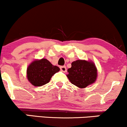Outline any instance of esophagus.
I'll return each mask as SVG.
<instances>
[{
	"mask_svg": "<svg viewBox=\"0 0 127 127\" xmlns=\"http://www.w3.org/2000/svg\"><path fill=\"white\" fill-rule=\"evenodd\" d=\"M60 70H61V71L63 72H66V70H67L66 67H65V65H64V66H61Z\"/></svg>",
	"mask_w": 127,
	"mask_h": 127,
	"instance_id": "esophagus-1",
	"label": "esophagus"
}]
</instances>
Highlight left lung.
Here are the masks:
<instances>
[{
  "label": "left lung",
  "mask_w": 127,
  "mask_h": 127,
  "mask_svg": "<svg viewBox=\"0 0 127 127\" xmlns=\"http://www.w3.org/2000/svg\"><path fill=\"white\" fill-rule=\"evenodd\" d=\"M67 72V77L70 82L79 88L94 84L97 78V68L91 60H76L72 63V67Z\"/></svg>",
  "instance_id": "8db88e82"
}]
</instances>
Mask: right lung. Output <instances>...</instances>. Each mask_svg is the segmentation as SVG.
<instances>
[{
  "mask_svg": "<svg viewBox=\"0 0 127 127\" xmlns=\"http://www.w3.org/2000/svg\"><path fill=\"white\" fill-rule=\"evenodd\" d=\"M60 68L53 65L46 59L34 60L27 68V78L29 82L34 87H40L50 81Z\"/></svg>",
  "mask_w": 127,
  "mask_h": 127,
  "instance_id": "add662e5",
  "label": "right lung"
}]
</instances>
